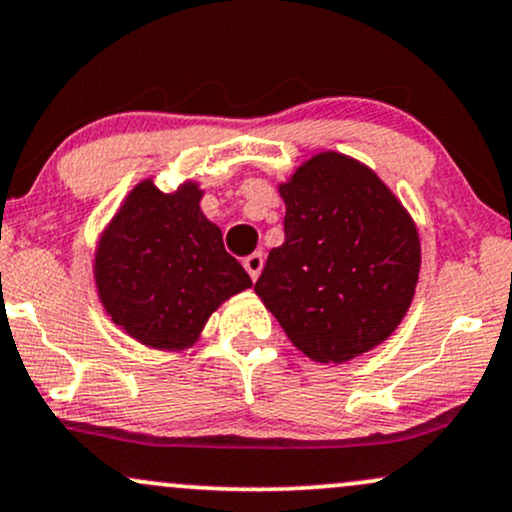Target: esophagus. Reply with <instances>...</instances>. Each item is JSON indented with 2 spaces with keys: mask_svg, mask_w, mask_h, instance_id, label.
<instances>
[{
  "mask_svg": "<svg viewBox=\"0 0 512 512\" xmlns=\"http://www.w3.org/2000/svg\"><path fill=\"white\" fill-rule=\"evenodd\" d=\"M244 268H246V273L251 275V280H256L258 275H261V270H263V254L246 256L244 258Z\"/></svg>",
  "mask_w": 512,
  "mask_h": 512,
  "instance_id": "obj_1",
  "label": "esophagus"
}]
</instances>
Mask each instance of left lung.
I'll list each match as a JSON object with an SVG mask.
<instances>
[{
    "label": "left lung",
    "mask_w": 512,
    "mask_h": 512,
    "mask_svg": "<svg viewBox=\"0 0 512 512\" xmlns=\"http://www.w3.org/2000/svg\"><path fill=\"white\" fill-rule=\"evenodd\" d=\"M285 242L254 290L316 362H347L398 328L419 278L417 227L362 162L321 153L287 184Z\"/></svg>",
    "instance_id": "obj_1"
}]
</instances>
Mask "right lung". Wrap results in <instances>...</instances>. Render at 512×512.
<instances>
[{
	"mask_svg": "<svg viewBox=\"0 0 512 512\" xmlns=\"http://www.w3.org/2000/svg\"><path fill=\"white\" fill-rule=\"evenodd\" d=\"M198 201L201 191L191 182L170 196L153 182L138 184L95 256L107 314L131 338L158 350L191 345L227 297L251 287Z\"/></svg>",
	"mask_w": 512,
	"mask_h": 512,
	"instance_id": "1",
	"label": "right lung"
}]
</instances>
